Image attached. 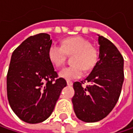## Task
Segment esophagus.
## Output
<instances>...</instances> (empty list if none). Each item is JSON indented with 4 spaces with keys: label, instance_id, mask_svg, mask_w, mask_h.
Here are the masks:
<instances>
[{
    "label": "esophagus",
    "instance_id": "esophagus-1",
    "mask_svg": "<svg viewBox=\"0 0 133 133\" xmlns=\"http://www.w3.org/2000/svg\"><path fill=\"white\" fill-rule=\"evenodd\" d=\"M67 85H72L73 83L71 82V81H69V80H68V81H67Z\"/></svg>",
    "mask_w": 133,
    "mask_h": 133
}]
</instances>
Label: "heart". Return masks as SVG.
<instances>
[{
    "label": "heart",
    "instance_id": "b5f03b06",
    "mask_svg": "<svg viewBox=\"0 0 133 133\" xmlns=\"http://www.w3.org/2000/svg\"><path fill=\"white\" fill-rule=\"evenodd\" d=\"M66 54H74L71 60L73 65L64 68L59 76L67 80L82 77L83 69H92L98 59V51L91 46L89 40L81 36H74L65 39L62 46L53 43L48 50V58L56 67L62 66L66 59Z\"/></svg>",
    "mask_w": 133,
    "mask_h": 133
}]
</instances>
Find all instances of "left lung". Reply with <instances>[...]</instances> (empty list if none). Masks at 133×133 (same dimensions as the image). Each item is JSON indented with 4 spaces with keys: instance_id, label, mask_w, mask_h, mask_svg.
<instances>
[{
    "instance_id": "8db88e82",
    "label": "left lung",
    "mask_w": 133,
    "mask_h": 133,
    "mask_svg": "<svg viewBox=\"0 0 133 133\" xmlns=\"http://www.w3.org/2000/svg\"><path fill=\"white\" fill-rule=\"evenodd\" d=\"M98 36L99 60L89 75L73 84L74 111L84 122L99 121L110 113L118 101L124 83V58L109 39ZM88 83L85 87L82 84Z\"/></svg>"
}]
</instances>
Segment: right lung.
I'll return each instance as SVG.
<instances>
[{
    "mask_svg": "<svg viewBox=\"0 0 133 133\" xmlns=\"http://www.w3.org/2000/svg\"><path fill=\"white\" fill-rule=\"evenodd\" d=\"M52 39L48 33L30 36L15 50L6 77L7 97L11 109L23 121L41 123L53 112L63 78H57L48 50Z\"/></svg>",
    "mask_w": 133,
    "mask_h": 133,
    "instance_id": "add662e5",
    "label": "right lung"
}]
</instances>
